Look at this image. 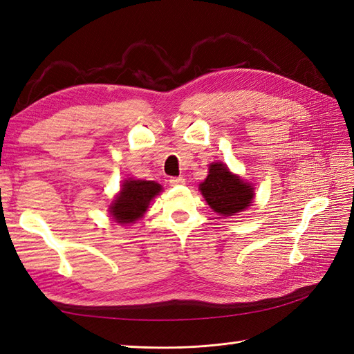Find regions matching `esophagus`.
Wrapping results in <instances>:
<instances>
[{"label":"esophagus","mask_w":354,"mask_h":354,"mask_svg":"<svg viewBox=\"0 0 354 354\" xmlns=\"http://www.w3.org/2000/svg\"><path fill=\"white\" fill-rule=\"evenodd\" d=\"M185 183H186V180L183 177H171L169 178V185L171 186H181V185H185Z\"/></svg>","instance_id":"obj_1"}]
</instances>
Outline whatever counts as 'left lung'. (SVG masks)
Wrapping results in <instances>:
<instances>
[{
    "label": "left lung",
    "mask_w": 354,
    "mask_h": 354,
    "mask_svg": "<svg viewBox=\"0 0 354 354\" xmlns=\"http://www.w3.org/2000/svg\"><path fill=\"white\" fill-rule=\"evenodd\" d=\"M202 196L211 209L220 216L230 217L248 208L254 199V187L230 173L226 164L212 162L207 178L199 185Z\"/></svg>",
    "instance_id": "left-lung-1"
}]
</instances>
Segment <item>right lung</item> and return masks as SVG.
I'll list each match as a JSON object with an SVG mask.
<instances>
[{"label":"right lung","instance_id":"add662e5","mask_svg":"<svg viewBox=\"0 0 354 354\" xmlns=\"http://www.w3.org/2000/svg\"><path fill=\"white\" fill-rule=\"evenodd\" d=\"M162 192V186L151 180H125L120 194L112 201L109 212L115 223L131 224L145 216L151 201Z\"/></svg>","mask_w":354,"mask_h":354}]
</instances>
